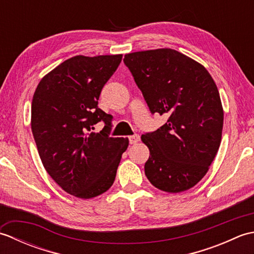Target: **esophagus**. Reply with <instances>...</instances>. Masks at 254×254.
Returning a JSON list of instances; mask_svg holds the SVG:
<instances>
[{
	"instance_id": "1",
	"label": "esophagus",
	"mask_w": 254,
	"mask_h": 254,
	"mask_svg": "<svg viewBox=\"0 0 254 254\" xmlns=\"http://www.w3.org/2000/svg\"><path fill=\"white\" fill-rule=\"evenodd\" d=\"M128 142H130V144L138 143L139 142V135H137V134H134V135L128 136Z\"/></svg>"
}]
</instances>
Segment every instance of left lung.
<instances>
[{
	"label": "left lung",
	"mask_w": 254,
	"mask_h": 254,
	"mask_svg": "<svg viewBox=\"0 0 254 254\" xmlns=\"http://www.w3.org/2000/svg\"><path fill=\"white\" fill-rule=\"evenodd\" d=\"M150 112L168 117L141 136L149 148L145 175L161 191L189 190L216 156L224 123L217 86L202 64L172 49L124 56Z\"/></svg>",
	"instance_id": "left-lung-1"
}]
</instances>
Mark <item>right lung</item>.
<instances>
[{"instance_id":"1","label":"right lung","mask_w":254,"mask_h":254,"mask_svg":"<svg viewBox=\"0 0 254 254\" xmlns=\"http://www.w3.org/2000/svg\"><path fill=\"white\" fill-rule=\"evenodd\" d=\"M122 55L76 56L40 80L31 102V131L45 169L64 191L91 198L109 190L128 139L110 137L112 116L98 108L101 89ZM102 121L99 133L93 126Z\"/></svg>"}]
</instances>
